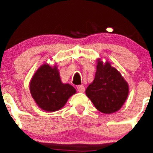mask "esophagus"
I'll return each instance as SVG.
<instances>
[{"instance_id":"1","label":"esophagus","mask_w":153,"mask_h":153,"mask_svg":"<svg viewBox=\"0 0 153 153\" xmlns=\"http://www.w3.org/2000/svg\"><path fill=\"white\" fill-rule=\"evenodd\" d=\"M77 90H78V92L83 93L84 91H85V87H84L83 85H78V86L77 87Z\"/></svg>"}]
</instances>
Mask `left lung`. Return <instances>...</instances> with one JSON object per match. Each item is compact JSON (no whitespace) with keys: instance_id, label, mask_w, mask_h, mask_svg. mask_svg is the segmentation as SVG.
Masks as SVG:
<instances>
[{"instance_id":"obj_1","label":"left lung","mask_w":153,"mask_h":153,"mask_svg":"<svg viewBox=\"0 0 153 153\" xmlns=\"http://www.w3.org/2000/svg\"><path fill=\"white\" fill-rule=\"evenodd\" d=\"M93 82L85 90L86 96L96 109L103 114H112L122 108L129 94V85L117 69L109 62L98 59Z\"/></svg>"}]
</instances>
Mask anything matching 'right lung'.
<instances>
[{
    "instance_id": "right-lung-1",
    "label": "right lung",
    "mask_w": 153,
    "mask_h": 153,
    "mask_svg": "<svg viewBox=\"0 0 153 153\" xmlns=\"http://www.w3.org/2000/svg\"><path fill=\"white\" fill-rule=\"evenodd\" d=\"M29 90L35 102L46 111H56L65 105L76 93L74 87L62 83L57 66L44 64L31 78Z\"/></svg>"
}]
</instances>
